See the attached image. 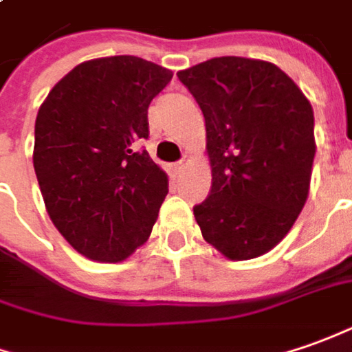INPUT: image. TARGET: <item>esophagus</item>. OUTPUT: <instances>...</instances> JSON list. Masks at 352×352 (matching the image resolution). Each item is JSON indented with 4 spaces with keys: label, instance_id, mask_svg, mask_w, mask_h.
I'll use <instances>...</instances> for the list:
<instances>
[{
    "label": "esophagus",
    "instance_id": "obj_1",
    "mask_svg": "<svg viewBox=\"0 0 352 352\" xmlns=\"http://www.w3.org/2000/svg\"><path fill=\"white\" fill-rule=\"evenodd\" d=\"M185 164H186V160H181V162H179V164H175V171H181V169H183V167H185Z\"/></svg>",
    "mask_w": 352,
    "mask_h": 352
}]
</instances>
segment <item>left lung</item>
Listing matches in <instances>:
<instances>
[{
    "label": "left lung",
    "mask_w": 352,
    "mask_h": 352,
    "mask_svg": "<svg viewBox=\"0 0 352 352\" xmlns=\"http://www.w3.org/2000/svg\"><path fill=\"white\" fill-rule=\"evenodd\" d=\"M206 121L212 188L195 219L229 260L270 252L307 204L316 154L314 111L270 61L214 57L177 73Z\"/></svg>",
    "instance_id": "8db88e82"
}]
</instances>
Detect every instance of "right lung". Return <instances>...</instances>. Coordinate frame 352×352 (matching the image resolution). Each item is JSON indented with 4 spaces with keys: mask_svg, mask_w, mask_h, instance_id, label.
Segmentation results:
<instances>
[{
    "mask_svg": "<svg viewBox=\"0 0 352 352\" xmlns=\"http://www.w3.org/2000/svg\"><path fill=\"white\" fill-rule=\"evenodd\" d=\"M173 73L135 56L90 59L38 109L34 171L47 216L82 256L123 262L152 233L167 173L138 142Z\"/></svg>",
    "mask_w": 352,
    "mask_h": 352,
    "instance_id": "obj_1",
    "label": "right lung"
}]
</instances>
